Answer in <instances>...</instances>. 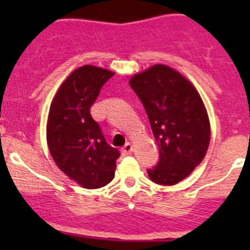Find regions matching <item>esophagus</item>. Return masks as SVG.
I'll return each mask as SVG.
<instances>
[{
    "instance_id": "1",
    "label": "esophagus",
    "mask_w": 250,
    "mask_h": 250,
    "mask_svg": "<svg viewBox=\"0 0 250 250\" xmlns=\"http://www.w3.org/2000/svg\"><path fill=\"white\" fill-rule=\"evenodd\" d=\"M132 151V145L130 143H126V144L124 145L123 149H121V152H123V155H129L130 152Z\"/></svg>"
}]
</instances>
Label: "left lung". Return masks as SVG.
<instances>
[{
	"label": "left lung",
	"instance_id": "left-lung-1",
	"mask_svg": "<svg viewBox=\"0 0 250 250\" xmlns=\"http://www.w3.org/2000/svg\"><path fill=\"white\" fill-rule=\"evenodd\" d=\"M130 86L143 103L159 146V161L147 169L150 180L175 185L202 163L210 126L202 98L189 81L165 65L136 74Z\"/></svg>",
	"mask_w": 250,
	"mask_h": 250
}]
</instances>
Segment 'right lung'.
Returning <instances> with one entry per match:
<instances>
[{
  "label": "right lung",
  "instance_id": "add662e5",
  "mask_svg": "<svg viewBox=\"0 0 250 250\" xmlns=\"http://www.w3.org/2000/svg\"><path fill=\"white\" fill-rule=\"evenodd\" d=\"M114 72L86 65L60 86L51 104L47 144L63 173L86 189H98L114 178L120 152L106 143L90 109Z\"/></svg>",
  "mask_w": 250,
  "mask_h": 250
}]
</instances>
